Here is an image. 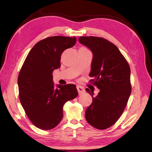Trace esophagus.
Returning a JSON list of instances; mask_svg holds the SVG:
<instances>
[{"instance_id": "esophagus-1", "label": "esophagus", "mask_w": 152, "mask_h": 152, "mask_svg": "<svg viewBox=\"0 0 152 152\" xmlns=\"http://www.w3.org/2000/svg\"><path fill=\"white\" fill-rule=\"evenodd\" d=\"M77 89L78 91V93H79V94H82V93H84L85 92V89L83 87H81L80 86H77Z\"/></svg>"}]
</instances>
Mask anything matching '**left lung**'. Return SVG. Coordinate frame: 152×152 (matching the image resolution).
Here are the masks:
<instances>
[{
  "label": "left lung",
  "instance_id": "obj_1",
  "mask_svg": "<svg viewBox=\"0 0 152 152\" xmlns=\"http://www.w3.org/2000/svg\"><path fill=\"white\" fill-rule=\"evenodd\" d=\"M79 41L93 52L89 82L100 90L93 97V92L86 89L93 98L86 119L94 128L104 130L118 120L127 104L131 93L130 66L116 45L107 39L89 36L80 37Z\"/></svg>",
  "mask_w": 152,
  "mask_h": 152
}]
</instances>
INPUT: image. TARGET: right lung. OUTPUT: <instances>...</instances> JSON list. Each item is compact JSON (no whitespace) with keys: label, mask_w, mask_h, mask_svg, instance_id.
<instances>
[{"label":"right lung","mask_w":152,"mask_h":152,"mask_svg":"<svg viewBox=\"0 0 152 152\" xmlns=\"http://www.w3.org/2000/svg\"><path fill=\"white\" fill-rule=\"evenodd\" d=\"M75 43V37H47L35 44L23 64L18 78L20 101L30 121L40 129L57 126L64 104L79 94L74 84L55 88L52 75L61 66L63 52Z\"/></svg>","instance_id":"1"}]
</instances>
